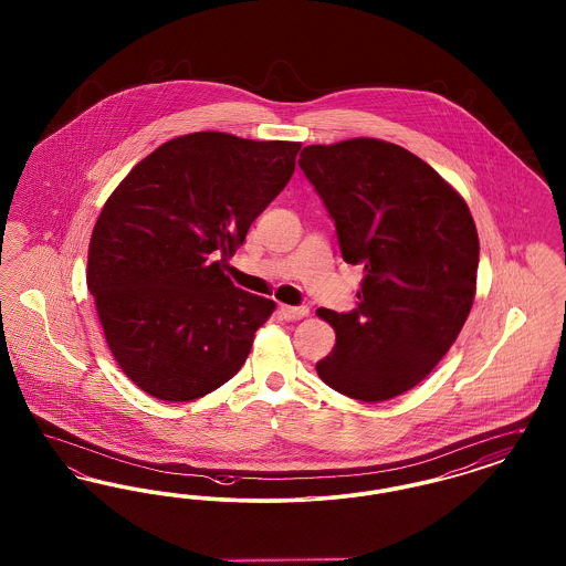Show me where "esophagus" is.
Instances as JSON below:
<instances>
[{
    "mask_svg": "<svg viewBox=\"0 0 566 566\" xmlns=\"http://www.w3.org/2000/svg\"><path fill=\"white\" fill-rule=\"evenodd\" d=\"M280 312L286 321H301L310 314V307H305V305H282Z\"/></svg>",
    "mask_w": 566,
    "mask_h": 566,
    "instance_id": "34e87169",
    "label": "esophagus"
}]
</instances>
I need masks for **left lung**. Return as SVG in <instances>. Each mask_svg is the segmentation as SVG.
Instances as JSON below:
<instances>
[{
	"mask_svg": "<svg viewBox=\"0 0 566 566\" xmlns=\"http://www.w3.org/2000/svg\"><path fill=\"white\" fill-rule=\"evenodd\" d=\"M298 167L335 220L344 261L365 271L356 310L316 312L337 335L316 371L363 403L399 397L431 374L471 312L473 216L429 163L390 142L305 146Z\"/></svg>",
	"mask_w": 566,
	"mask_h": 566,
	"instance_id": "left-lung-1",
	"label": "left lung"
}]
</instances>
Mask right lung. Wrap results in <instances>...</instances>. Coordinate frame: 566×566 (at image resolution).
Wrapping results in <instances>:
<instances>
[{
	"instance_id": "add662e5",
	"label": "right lung",
	"mask_w": 566,
	"mask_h": 566,
	"mask_svg": "<svg viewBox=\"0 0 566 566\" xmlns=\"http://www.w3.org/2000/svg\"><path fill=\"white\" fill-rule=\"evenodd\" d=\"M298 142L197 132L165 142L95 222L86 286L106 344L137 388L199 399L242 369L275 303L222 265L295 171Z\"/></svg>"
}]
</instances>
